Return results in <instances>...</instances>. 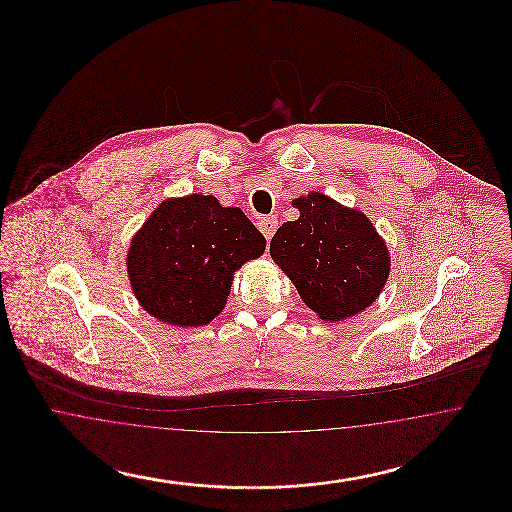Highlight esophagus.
<instances>
[{
    "label": "esophagus",
    "instance_id": "obj_1",
    "mask_svg": "<svg viewBox=\"0 0 512 512\" xmlns=\"http://www.w3.org/2000/svg\"><path fill=\"white\" fill-rule=\"evenodd\" d=\"M257 226H259V230L263 232V236L270 240L272 236H274V232H276V228H278V219L276 217H263V219L257 222Z\"/></svg>",
    "mask_w": 512,
    "mask_h": 512
}]
</instances>
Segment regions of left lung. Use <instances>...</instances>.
<instances>
[{
	"mask_svg": "<svg viewBox=\"0 0 512 512\" xmlns=\"http://www.w3.org/2000/svg\"><path fill=\"white\" fill-rule=\"evenodd\" d=\"M292 203L299 219L284 222L270 240L276 265L322 320L338 322L365 311L390 276L388 247L372 222L318 192Z\"/></svg>",
	"mask_w": 512,
	"mask_h": 512,
	"instance_id": "left-lung-1",
	"label": "left lung"
}]
</instances>
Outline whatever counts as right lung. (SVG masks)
<instances>
[{
	"mask_svg": "<svg viewBox=\"0 0 512 512\" xmlns=\"http://www.w3.org/2000/svg\"><path fill=\"white\" fill-rule=\"evenodd\" d=\"M265 244L242 209L222 207L213 195L165 199L130 242L132 292L161 322L209 324L226 305L234 272L261 257Z\"/></svg>",
	"mask_w": 512,
	"mask_h": 512,
	"instance_id": "add662e5",
	"label": "right lung"
}]
</instances>
